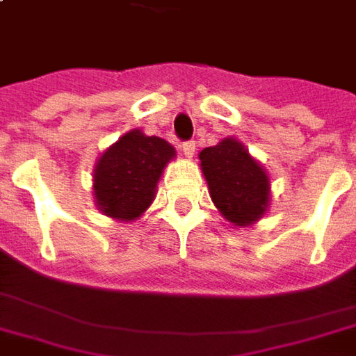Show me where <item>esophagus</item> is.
<instances>
[{"label": "esophagus", "mask_w": 356, "mask_h": 356, "mask_svg": "<svg viewBox=\"0 0 356 356\" xmlns=\"http://www.w3.org/2000/svg\"><path fill=\"white\" fill-rule=\"evenodd\" d=\"M181 150H183L185 158H193L194 150H196V143H194V140H186V143H183Z\"/></svg>", "instance_id": "1"}]
</instances>
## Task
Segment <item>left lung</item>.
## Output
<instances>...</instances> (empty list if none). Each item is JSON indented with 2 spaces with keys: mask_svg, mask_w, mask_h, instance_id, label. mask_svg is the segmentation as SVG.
<instances>
[{
  "mask_svg": "<svg viewBox=\"0 0 356 356\" xmlns=\"http://www.w3.org/2000/svg\"><path fill=\"white\" fill-rule=\"evenodd\" d=\"M198 158L209 196L227 221L234 227H248L267 213L270 198L267 171L240 140L227 137L216 147L204 148Z\"/></svg>",
  "mask_w": 356,
  "mask_h": 356,
  "instance_id": "obj_1",
  "label": "left lung"
}]
</instances>
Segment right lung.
<instances>
[{"label":"right lung","instance_id":"right-lung-1","mask_svg":"<svg viewBox=\"0 0 356 356\" xmlns=\"http://www.w3.org/2000/svg\"><path fill=\"white\" fill-rule=\"evenodd\" d=\"M175 148L160 137L131 129L108 147L93 170L97 208L118 221H133L152 204L163 168Z\"/></svg>","mask_w":356,"mask_h":356}]
</instances>
